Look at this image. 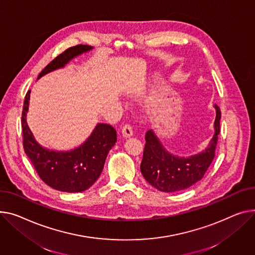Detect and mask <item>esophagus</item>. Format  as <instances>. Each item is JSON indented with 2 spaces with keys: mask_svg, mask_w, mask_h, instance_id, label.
<instances>
[{
  "mask_svg": "<svg viewBox=\"0 0 255 255\" xmlns=\"http://www.w3.org/2000/svg\"><path fill=\"white\" fill-rule=\"evenodd\" d=\"M122 134L124 137H130L133 135V130L132 127L129 124H125L122 128Z\"/></svg>",
  "mask_w": 255,
  "mask_h": 255,
  "instance_id": "esophagus-1",
  "label": "esophagus"
}]
</instances>
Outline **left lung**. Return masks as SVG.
<instances>
[{
  "label": "left lung",
  "instance_id": "1",
  "mask_svg": "<svg viewBox=\"0 0 255 255\" xmlns=\"http://www.w3.org/2000/svg\"><path fill=\"white\" fill-rule=\"evenodd\" d=\"M214 108L213 137L208 146L197 155L186 158L174 156L162 145L154 131L146 132L140 170L150 185L161 192L172 193L188 189L203 178L214 159L219 134L222 113L216 105Z\"/></svg>",
  "mask_w": 255,
  "mask_h": 255
}]
</instances>
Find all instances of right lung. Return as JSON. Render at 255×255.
<instances>
[{"mask_svg": "<svg viewBox=\"0 0 255 255\" xmlns=\"http://www.w3.org/2000/svg\"><path fill=\"white\" fill-rule=\"evenodd\" d=\"M91 49L88 45H77L66 49L45 67L38 79L61 69L70 60ZM29 94L30 91H27L21 115L23 148L26 156L40 178L52 189L66 193L86 191L103 172L109 151L117 141L115 128L109 124H97L90 136L80 146L69 151L47 149L36 141L26 123Z\"/></svg>", "mask_w": 255, "mask_h": 255, "instance_id": "right-lung-1", "label": "right lung"}]
</instances>
